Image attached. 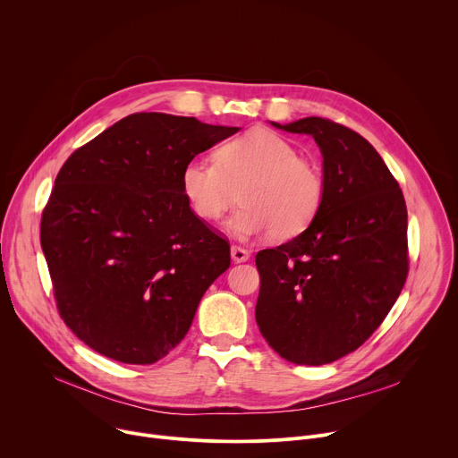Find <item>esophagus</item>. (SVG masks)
Listing matches in <instances>:
<instances>
[{
	"instance_id": "34e87169",
	"label": "esophagus",
	"mask_w": 458,
	"mask_h": 458,
	"mask_svg": "<svg viewBox=\"0 0 458 458\" xmlns=\"http://www.w3.org/2000/svg\"><path fill=\"white\" fill-rule=\"evenodd\" d=\"M230 255H232L233 263H246V260L250 259V251L241 248V246H232L230 248Z\"/></svg>"
}]
</instances>
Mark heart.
I'll use <instances>...</instances> for the list:
<instances>
[{
    "label": "heart",
    "instance_id": "1",
    "mask_svg": "<svg viewBox=\"0 0 458 458\" xmlns=\"http://www.w3.org/2000/svg\"><path fill=\"white\" fill-rule=\"evenodd\" d=\"M241 208L228 223L235 239L248 241L272 233L292 239L317 217L324 182L320 174L299 159V150L281 134L267 128L226 141L217 159L193 157L181 170V191L191 212L217 223L235 203Z\"/></svg>",
    "mask_w": 458,
    "mask_h": 458
}]
</instances>
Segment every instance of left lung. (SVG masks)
Instances as JSON below:
<instances>
[{
  "label": "left lung",
  "mask_w": 458,
  "mask_h": 458,
  "mask_svg": "<svg viewBox=\"0 0 458 458\" xmlns=\"http://www.w3.org/2000/svg\"><path fill=\"white\" fill-rule=\"evenodd\" d=\"M272 126L315 140L324 199L302 233L255 255V320L288 362L330 364L355 352L401 295L408 276L404 195L353 130L322 117Z\"/></svg>",
  "instance_id": "left-lung-1"
}]
</instances>
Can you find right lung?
Wrapping results in <instances>:
<instances>
[{
    "label": "right lung",
    "instance_id": "right-lung-1",
    "mask_svg": "<svg viewBox=\"0 0 458 458\" xmlns=\"http://www.w3.org/2000/svg\"><path fill=\"white\" fill-rule=\"evenodd\" d=\"M161 112L126 115L59 170L41 248L64 324L94 352L154 364L188 334L230 246L188 207L186 161L239 132Z\"/></svg>",
    "mask_w": 458,
    "mask_h": 458
}]
</instances>
